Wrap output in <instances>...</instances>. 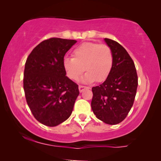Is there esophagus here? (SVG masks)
Here are the masks:
<instances>
[{
	"instance_id": "esophagus-1",
	"label": "esophagus",
	"mask_w": 161,
	"mask_h": 161,
	"mask_svg": "<svg viewBox=\"0 0 161 161\" xmlns=\"http://www.w3.org/2000/svg\"><path fill=\"white\" fill-rule=\"evenodd\" d=\"M86 89H88V87L84 86H79V92H82V91H83L84 90H86Z\"/></svg>"
}]
</instances>
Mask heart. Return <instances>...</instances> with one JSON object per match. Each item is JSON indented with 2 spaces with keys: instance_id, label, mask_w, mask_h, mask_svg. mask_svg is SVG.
I'll use <instances>...</instances> for the list:
<instances>
[{
  "instance_id": "obj_1",
  "label": "heart",
  "mask_w": 161,
  "mask_h": 161,
  "mask_svg": "<svg viewBox=\"0 0 161 161\" xmlns=\"http://www.w3.org/2000/svg\"><path fill=\"white\" fill-rule=\"evenodd\" d=\"M73 58H65L63 66L66 75L71 80L82 78V82H92L97 79L103 82L111 73L114 56L110 47L98 43H84L73 51Z\"/></svg>"
}]
</instances>
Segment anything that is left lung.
Instances as JSON below:
<instances>
[{"instance_id":"1","label":"left lung","mask_w":161,"mask_h":161,"mask_svg":"<svg viewBox=\"0 0 161 161\" xmlns=\"http://www.w3.org/2000/svg\"><path fill=\"white\" fill-rule=\"evenodd\" d=\"M111 47L114 63L111 73L100 86L92 87L91 108L98 119L108 125L121 122L130 111L138 86L135 64L118 42L105 38Z\"/></svg>"}]
</instances>
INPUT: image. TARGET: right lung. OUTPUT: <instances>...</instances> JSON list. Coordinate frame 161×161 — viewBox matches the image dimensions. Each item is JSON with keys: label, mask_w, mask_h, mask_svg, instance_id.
I'll use <instances>...</instances> for the list:
<instances>
[{"label": "right lung", "mask_w": 161, "mask_h": 161, "mask_svg": "<svg viewBox=\"0 0 161 161\" xmlns=\"http://www.w3.org/2000/svg\"><path fill=\"white\" fill-rule=\"evenodd\" d=\"M76 42L61 38L43 40L26 60L23 79L25 99L34 118L44 125H58L73 111L79 86L66 76L63 61Z\"/></svg>", "instance_id": "right-lung-1"}]
</instances>
